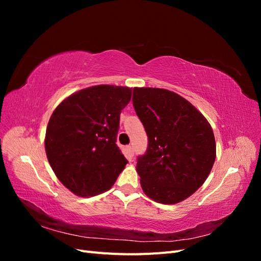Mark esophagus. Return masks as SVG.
Masks as SVG:
<instances>
[{
	"label": "esophagus",
	"mask_w": 261,
	"mask_h": 261,
	"mask_svg": "<svg viewBox=\"0 0 261 261\" xmlns=\"http://www.w3.org/2000/svg\"><path fill=\"white\" fill-rule=\"evenodd\" d=\"M126 150H127V152L129 153V155H134V148H133V146H130V145H128L127 147H126Z\"/></svg>",
	"instance_id": "obj_1"
}]
</instances>
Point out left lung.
Instances as JSON below:
<instances>
[{
  "label": "left lung",
  "instance_id": "8db88e82",
  "mask_svg": "<svg viewBox=\"0 0 261 261\" xmlns=\"http://www.w3.org/2000/svg\"><path fill=\"white\" fill-rule=\"evenodd\" d=\"M133 106L148 136L136 170L144 193L172 204L193 195L216 160L210 124L179 94L160 88H134Z\"/></svg>",
  "mask_w": 261,
  "mask_h": 261
}]
</instances>
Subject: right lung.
Returning <instances> with one entry per match:
<instances>
[{"label": "right lung", "instance_id": "right-lung-1", "mask_svg": "<svg viewBox=\"0 0 261 261\" xmlns=\"http://www.w3.org/2000/svg\"><path fill=\"white\" fill-rule=\"evenodd\" d=\"M132 89L99 85L75 92L54 110L45 133V152L55 175L82 197L115 183L126 160L116 145L120 114Z\"/></svg>", "mask_w": 261, "mask_h": 261}]
</instances>
